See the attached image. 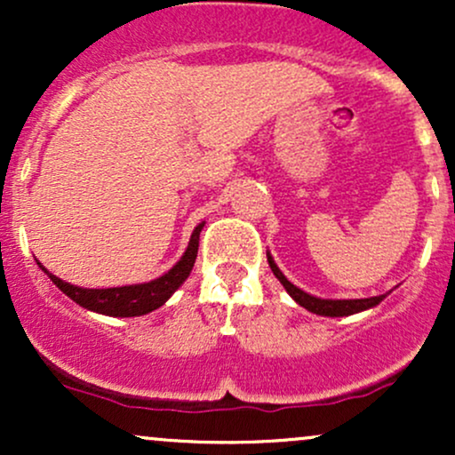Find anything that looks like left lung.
Here are the masks:
<instances>
[{
  "mask_svg": "<svg viewBox=\"0 0 455 455\" xmlns=\"http://www.w3.org/2000/svg\"><path fill=\"white\" fill-rule=\"evenodd\" d=\"M267 263H269L271 271H274L275 278H278L282 282V286L286 289V293L293 297V299L301 307H306L307 312H312V315H321V316L357 315V312H363V310H368V307L379 306L380 301L385 299V295L368 297V299H321V297H315V295L306 293V291L297 289L293 282L286 280V275L278 269V265L274 263V259H271L269 252H267Z\"/></svg>",
  "mask_w": 455,
  "mask_h": 455,
  "instance_id": "8db88e82",
  "label": "left lung"
}]
</instances>
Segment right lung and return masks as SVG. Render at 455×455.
I'll list each match as a JSON object with an SVG mask.
<instances>
[{"label":"right lung","instance_id":"obj_1","mask_svg":"<svg viewBox=\"0 0 455 455\" xmlns=\"http://www.w3.org/2000/svg\"><path fill=\"white\" fill-rule=\"evenodd\" d=\"M205 222H201L192 231L190 243H188L184 257L166 271L160 278L143 282V284H130V286H113V289H81V286L64 282L57 275L49 274L43 265V271L53 280V284L61 293H66L78 306L87 307V310L98 312V315L107 316H143L156 307L164 306V301L184 284L192 267H195L196 252H198V235H201Z\"/></svg>","mask_w":455,"mask_h":455}]
</instances>
